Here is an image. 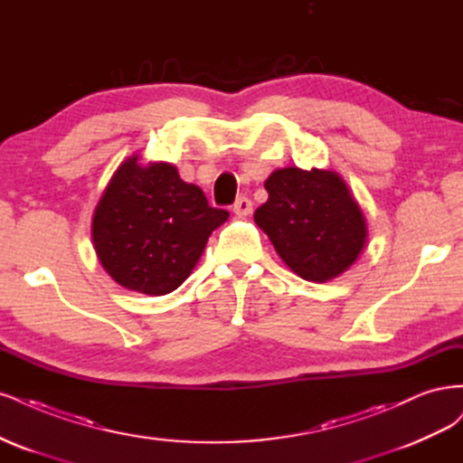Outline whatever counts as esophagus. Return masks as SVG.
Returning <instances> with one entry per match:
<instances>
[{
  "label": "esophagus",
  "mask_w": 463,
  "mask_h": 463,
  "mask_svg": "<svg viewBox=\"0 0 463 463\" xmlns=\"http://www.w3.org/2000/svg\"><path fill=\"white\" fill-rule=\"evenodd\" d=\"M251 210H253V203H251V200L246 198V196H241V198H238V200L234 202V205H232V212H234L238 217H248V215L251 213Z\"/></svg>",
  "instance_id": "esophagus-1"
}]
</instances>
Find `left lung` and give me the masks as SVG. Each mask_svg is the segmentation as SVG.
Returning a JSON list of instances; mask_svg holds the SVG:
<instances>
[{
	"label": "left lung",
	"mask_w": 463,
	"mask_h": 463,
	"mask_svg": "<svg viewBox=\"0 0 463 463\" xmlns=\"http://www.w3.org/2000/svg\"><path fill=\"white\" fill-rule=\"evenodd\" d=\"M265 190L269 198L253 219L298 277L329 282L360 258L367 222L338 173L282 167L267 176Z\"/></svg>",
	"instance_id": "8db88e82"
}]
</instances>
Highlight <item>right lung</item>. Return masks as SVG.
<instances>
[{
    "label": "right lung",
    "mask_w": 463,
    "mask_h": 463,
    "mask_svg": "<svg viewBox=\"0 0 463 463\" xmlns=\"http://www.w3.org/2000/svg\"><path fill=\"white\" fill-rule=\"evenodd\" d=\"M229 219L200 186L165 161L134 154L117 167L92 217V242L106 273L127 290L163 296L200 261L207 238Z\"/></svg>",
    "instance_id": "add662e5"
}]
</instances>
